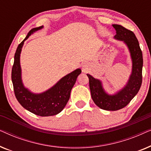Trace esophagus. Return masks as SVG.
Returning a JSON list of instances; mask_svg holds the SVG:
<instances>
[{"label":"esophagus","instance_id":"34e87169","mask_svg":"<svg viewBox=\"0 0 151 151\" xmlns=\"http://www.w3.org/2000/svg\"><path fill=\"white\" fill-rule=\"evenodd\" d=\"M88 63H84L83 65L82 66V69L83 70V71H87V69H88Z\"/></svg>","mask_w":151,"mask_h":151}]
</instances>
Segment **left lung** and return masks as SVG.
I'll list each match as a JSON object with an SVG mask.
<instances>
[{"mask_svg": "<svg viewBox=\"0 0 151 151\" xmlns=\"http://www.w3.org/2000/svg\"><path fill=\"white\" fill-rule=\"evenodd\" d=\"M116 30L114 38L127 45L132 60V73L127 85L114 95L105 92L102 82L89 74V88L93 100L100 109L106 111H117L125 107L139 91L142 82L143 57L139 44L134 33L119 24H113Z\"/></svg>", "mask_w": 151, "mask_h": 151, "instance_id": "left-lung-1", "label": "left lung"}]
</instances>
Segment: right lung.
I'll return each mask as SVG.
<instances>
[{
  "mask_svg": "<svg viewBox=\"0 0 151 151\" xmlns=\"http://www.w3.org/2000/svg\"><path fill=\"white\" fill-rule=\"evenodd\" d=\"M43 26L32 29L26 38L20 43L14 55L12 70V80L15 96L18 102L27 110L39 116H51L60 113L69 100L71 91L75 84L81 69H78L61 78L54 86L42 93H33L24 87L21 79L20 55L24 42L33 33Z\"/></svg>",
  "mask_w": 151,
  "mask_h": 151,
  "instance_id": "add662e5",
  "label": "right lung"
}]
</instances>
